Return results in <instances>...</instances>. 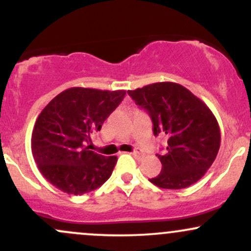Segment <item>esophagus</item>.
<instances>
[{"label": "esophagus", "mask_w": 251, "mask_h": 251, "mask_svg": "<svg viewBox=\"0 0 251 251\" xmlns=\"http://www.w3.org/2000/svg\"><path fill=\"white\" fill-rule=\"evenodd\" d=\"M131 154H132V155H140V154H142V150H140L139 148L134 149L133 151L131 152Z\"/></svg>", "instance_id": "obj_1"}]
</instances>
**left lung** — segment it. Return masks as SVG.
Returning a JSON list of instances; mask_svg holds the SVG:
<instances>
[{"label": "left lung", "instance_id": "1", "mask_svg": "<svg viewBox=\"0 0 251 251\" xmlns=\"http://www.w3.org/2000/svg\"><path fill=\"white\" fill-rule=\"evenodd\" d=\"M153 124V133L168 135L163 154H155L162 171L150 179L162 189H184L205 175L221 145L217 120L189 89L175 82H155L127 91Z\"/></svg>", "mask_w": 251, "mask_h": 251}]
</instances>
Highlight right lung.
<instances>
[{
    "label": "right lung",
    "mask_w": 251,
    "mask_h": 251,
    "mask_svg": "<svg viewBox=\"0 0 251 251\" xmlns=\"http://www.w3.org/2000/svg\"><path fill=\"white\" fill-rule=\"evenodd\" d=\"M125 91L73 87L42 109L31 133V152L40 172L68 195H83L111 177L117 157L91 151V135L125 97Z\"/></svg>",
    "instance_id": "right-lung-1"
}]
</instances>
